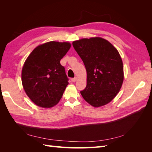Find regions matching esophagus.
I'll use <instances>...</instances> for the list:
<instances>
[{
	"instance_id": "esophagus-1",
	"label": "esophagus",
	"mask_w": 152,
	"mask_h": 152,
	"mask_svg": "<svg viewBox=\"0 0 152 152\" xmlns=\"http://www.w3.org/2000/svg\"><path fill=\"white\" fill-rule=\"evenodd\" d=\"M77 80V78L75 77H74V78H72V79H71V80H72V82H75L76 80Z\"/></svg>"
}]
</instances>
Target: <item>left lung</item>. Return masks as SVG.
I'll use <instances>...</instances> for the list:
<instances>
[{
	"instance_id": "1",
	"label": "left lung",
	"mask_w": 152,
	"mask_h": 152,
	"mask_svg": "<svg viewBox=\"0 0 152 152\" xmlns=\"http://www.w3.org/2000/svg\"><path fill=\"white\" fill-rule=\"evenodd\" d=\"M72 44L87 71V86L80 91L82 97L94 107L108 103L120 91L124 80L123 63L118 50L101 37L82 39Z\"/></svg>"
}]
</instances>
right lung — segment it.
<instances>
[{
	"instance_id": "right-lung-1",
	"label": "right lung",
	"mask_w": 152,
	"mask_h": 152,
	"mask_svg": "<svg viewBox=\"0 0 152 152\" xmlns=\"http://www.w3.org/2000/svg\"><path fill=\"white\" fill-rule=\"evenodd\" d=\"M70 47L68 42L51 41L37 47L26 59L21 73L23 87L39 107H53L61 99L68 78L60 60Z\"/></svg>"
}]
</instances>
